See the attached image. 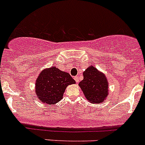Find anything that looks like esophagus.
Here are the masks:
<instances>
[{
    "instance_id": "obj_1",
    "label": "esophagus",
    "mask_w": 145,
    "mask_h": 145,
    "mask_svg": "<svg viewBox=\"0 0 145 145\" xmlns=\"http://www.w3.org/2000/svg\"><path fill=\"white\" fill-rule=\"evenodd\" d=\"M74 79L75 80V81H76V83H79V78H78V77L75 76V78H74Z\"/></svg>"
}]
</instances>
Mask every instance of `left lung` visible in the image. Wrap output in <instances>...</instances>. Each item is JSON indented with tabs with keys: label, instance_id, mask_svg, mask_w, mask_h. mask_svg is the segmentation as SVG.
I'll list each match as a JSON object with an SVG mask.
<instances>
[{
	"label": "left lung",
	"instance_id": "1",
	"mask_svg": "<svg viewBox=\"0 0 145 145\" xmlns=\"http://www.w3.org/2000/svg\"><path fill=\"white\" fill-rule=\"evenodd\" d=\"M79 86L86 99L92 103H102L108 94L107 78L92 65L83 72V80L79 83Z\"/></svg>",
	"mask_w": 145,
	"mask_h": 145
}]
</instances>
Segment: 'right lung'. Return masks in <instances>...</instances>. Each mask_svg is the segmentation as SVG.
<instances>
[{
    "instance_id": "1",
    "label": "right lung",
    "mask_w": 145,
    "mask_h": 145,
    "mask_svg": "<svg viewBox=\"0 0 145 145\" xmlns=\"http://www.w3.org/2000/svg\"><path fill=\"white\" fill-rule=\"evenodd\" d=\"M75 83V80L68 72L56 67L44 69L36 80V95L42 103L50 106L55 104L62 99L67 86Z\"/></svg>"
}]
</instances>
